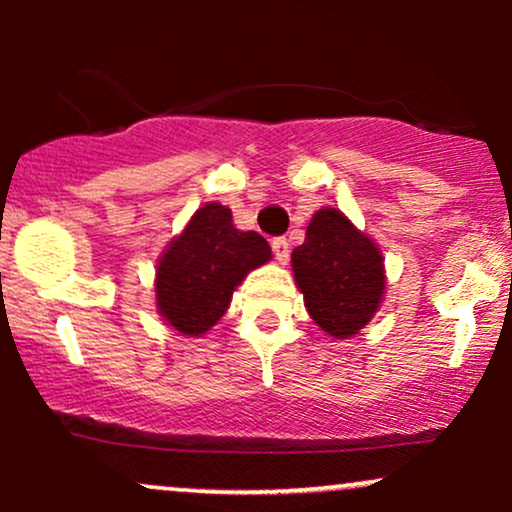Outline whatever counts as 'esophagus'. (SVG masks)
Listing matches in <instances>:
<instances>
[{"instance_id": "34e87169", "label": "esophagus", "mask_w": 512, "mask_h": 512, "mask_svg": "<svg viewBox=\"0 0 512 512\" xmlns=\"http://www.w3.org/2000/svg\"><path fill=\"white\" fill-rule=\"evenodd\" d=\"M272 250H274L276 262H279V264L289 262V240H286V238H274L272 240Z\"/></svg>"}]
</instances>
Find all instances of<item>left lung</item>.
<instances>
[{
  "mask_svg": "<svg viewBox=\"0 0 512 512\" xmlns=\"http://www.w3.org/2000/svg\"><path fill=\"white\" fill-rule=\"evenodd\" d=\"M291 267L305 310L334 339L361 332L385 298L383 250L334 207L315 211Z\"/></svg>",
  "mask_w": 512,
  "mask_h": 512,
  "instance_id": "1",
  "label": "left lung"
}]
</instances>
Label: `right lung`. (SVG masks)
Segmentation results:
<instances>
[{"label": "right lung", "instance_id": "1", "mask_svg": "<svg viewBox=\"0 0 512 512\" xmlns=\"http://www.w3.org/2000/svg\"><path fill=\"white\" fill-rule=\"evenodd\" d=\"M272 260L260 233L240 231L231 209L199 207L156 262V313L182 337L207 334L252 269Z\"/></svg>", "mask_w": 512, "mask_h": 512}]
</instances>
